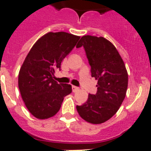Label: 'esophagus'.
<instances>
[{
  "label": "esophagus",
  "instance_id": "34e87169",
  "mask_svg": "<svg viewBox=\"0 0 151 151\" xmlns=\"http://www.w3.org/2000/svg\"><path fill=\"white\" fill-rule=\"evenodd\" d=\"M72 90H73V92H77L79 90V88L76 87V86H72Z\"/></svg>",
  "mask_w": 151,
  "mask_h": 151
}]
</instances>
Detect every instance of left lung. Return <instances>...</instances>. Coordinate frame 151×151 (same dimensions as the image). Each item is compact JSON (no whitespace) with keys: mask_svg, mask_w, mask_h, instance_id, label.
I'll use <instances>...</instances> for the list:
<instances>
[{"mask_svg":"<svg viewBox=\"0 0 151 151\" xmlns=\"http://www.w3.org/2000/svg\"><path fill=\"white\" fill-rule=\"evenodd\" d=\"M83 46L92 77L98 81L97 93L88 95L87 102L77 106L81 118L91 124H102L119 110L128 88V72L119 52L107 39L85 35L77 48Z\"/></svg>","mask_w":151,"mask_h":151,"instance_id":"obj_1","label":"left lung"}]
</instances>
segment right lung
<instances>
[{
  "instance_id": "add662e5",
  "label": "right lung",
  "mask_w": 151,
  "mask_h": 151,
  "mask_svg": "<svg viewBox=\"0 0 151 151\" xmlns=\"http://www.w3.org/2000/svg\"><path fill=\"white\" fill-rule=\"evenodd\" d=\"M80 37L66 32H49L35 42L19 70L18 84L22 99L34 117L55 115L64 97L72 92L68 84H58L53 75Z\"/></svg>"
}]
</instances>
